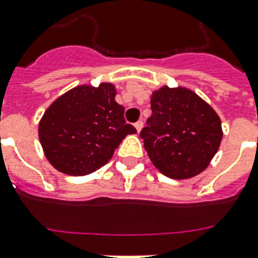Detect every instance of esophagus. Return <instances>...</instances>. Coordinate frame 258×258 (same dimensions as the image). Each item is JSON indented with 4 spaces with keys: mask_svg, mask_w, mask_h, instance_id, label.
Wrapping results in <instances>:
<instances>
[{
    "mask_svg": "<svg viewBox=\"0 0 258 258\" xmlns=\"http://www.w3.org/2000/svg\"><path fill=\"white\" fill-rule=\"evenodd\" d=\"M134 125H135V128H137V131L140 133V131L142 130V127H144V121H142V120H138V121H137Z\"/></svg>",
    "mask_w": 258,
    "mask_h": 258,
    "instance_id": "esophagus-1",
    "label": "esophagus"
}]
</instances>
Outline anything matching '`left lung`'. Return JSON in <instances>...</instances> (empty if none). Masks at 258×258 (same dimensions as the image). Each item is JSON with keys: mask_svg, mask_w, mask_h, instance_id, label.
Wrapping results in <instances>:
<instances>
[{"mask_svg": "<svg viewBox=\"0 0 258 258\" xmlns=\"http://www.w3.org/2000/svg\"><path fill=\"white\" fill-rule=\"evenodd\" d=\"M151 109L140 135L155 167L177 180L205 170L222 141L215 110L190 89L169 86L152 93Z\"/></svg>", "mask_w": 258, "mask_h": 258, "instance_id": "1", "label": "left lung"}]
</instances>
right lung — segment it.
Masks as SVG:
<instances>
[{
	"instance_id": "1",
	"label": "right lung",
	"mask_w": 258,
	"mask_h": 258,
	"mask_svg": "<svg viewBox=\"0 0 258 258\" xmlns=\"http://www.w3.org/2000/svg\"><path fill=\"white\" fill-rule=\"evenodd\" d=\"M111 84L77 86L51 103L39 124V138L48 162L71 176H85L104 166L120 142L137 130L125 121Z\"/></svg>"
}]
</instances>
